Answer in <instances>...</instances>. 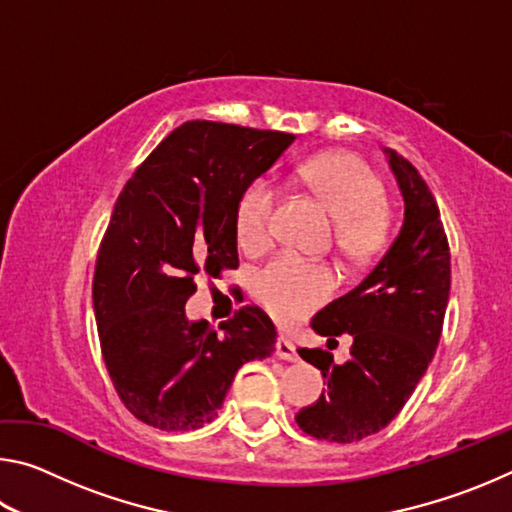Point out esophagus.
Masks as SVG:
<instances>
[{
	"instance_id": "1",
	"label": "esophagus",
	"mask_w": 512,
	"mask_h": 512,
	"mask_svg": "<svg viewBox=\"0 0 512 512\" xmlns=\"http://www.w3.org/2000/svg\"><path fill=\"white\" fill-rule=\"evenodd\" d=\"M275 354L280 357L282 361H298V350L296 345H293L289 339H284V336H280L275 343Z\"/></svg>"
}]
</instances>
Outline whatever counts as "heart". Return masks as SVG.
I'll return each mask as SVG.
<instances>
[{
  "instance_id": "b5f03b06",
  "label": "heart",
  "mask_w": 512,
  "mask_h": 512,
  "mask_svg": "<svg viewBox=\"0 0 512 512\" xmlns=\"http://www.w3.org/2000/svg\"><path fill=\"white\" fill-rule=\"evenodd\" d=\"M300 183L336 221V244L350 259L375 255L388 239L386 192L381 180L359 158L327 153L298 169ZM277 189L259 176L241 189L235 207V232L244 250H262L271 241V221ZM327 268L305 264L291 255L273 259L255 275L253 291L259 302L280 320L296 323L332 293Z\"/></svg>"
}]
</instances>
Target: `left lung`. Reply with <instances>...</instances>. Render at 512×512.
Masks as SVG:
<instances>
[{
    "mask_svg": "<svg viewBox=\"0 0 512 512\" xmlns=\"http://www.w3.org/2000/svg\"><path fill=\"white\" fill-rule=\"evenodd\" d=\"M404 198V221L359 287L311 318L320 336L350 334V359L302 348L327 379V393L300 409V429L327 443H357L391 422L429 368L449 300V246L440 210L418 169L384 149Z\"/></svg>",
    "mask_w": 512,
    "mask_h": 512,
    "instance_id": "left-lung-1",
    "label": "left lung"
}]
</instances>
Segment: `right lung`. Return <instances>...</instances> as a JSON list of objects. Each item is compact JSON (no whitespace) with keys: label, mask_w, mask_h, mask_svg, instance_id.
Returning a JSON list of instances; mask_svg holds the SVG:
<instances>
[{"label":"right lung","mask_w":512,"mask_h":512,"mask_svg":"<svg viewBox=\"0 0 512 512\" xmlns=\"http://www.w3.org/2000/svg\"><path fill=\"white\" fill-rule=\"evenodd\" d=\"M296 140L216 121H185L121 189L94 268L92 302L115 391L162 431L210 422L246 361L275 350V325L244 307L214 332L189 320L194 277L239 266L235 207L250 180Z\"/></svg>","instance_id":"right-lung-1"}]
</instances>
